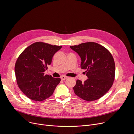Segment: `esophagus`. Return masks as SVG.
I'll return each mask as SVG.
<instances>
[{
    "mask_svg": "<svg viewBox=\"0 0 134 134\" xmlns=\"http://www.w3.org/2000/svg\"><path fill=\"white\" fill-rule=\"evenodd\" d=\"M67 78H68V77H67V76H62V77H61V79H62V80H66Z\"/></svg>",
    "mask_w": 134,
    "mask_h": 134,
    "instance_id": "esophagus-1",
    "label": "esophagus"
}]
</instances>
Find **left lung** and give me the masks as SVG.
Returning <instances> with one entry per match:
<instances>
[{
	"instance_id": "8db88e82",
	"label": "left lung",
	"mask_w": 134,
	"mask_h": 134,
	"mask_svg": "<svg viewBox=\"0 0 134 134\" xmlns=\"http://www.w3.org/2000/svg\"><path fill=\"white\" fill-rule=\"evenodd\" d=\"M80 56L81 67L88 79L77 80L73 87L80 98L93 101L102 97L112 87L115 77V63L110 52L103 46L89 42L70 46Z\"/></svg>"
}]
</instances>
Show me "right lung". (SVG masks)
<instances>
[{"instance_id": "obj_1", "label": "right lung", "mask_w": 134, "mask_h": 134, "mask_svg": "<svg viewBox=\"0 0 134 134\" xmlns=\"http://www.w3.org/2000/svg\"><path fill=\"white\" fill-rule=\"evenodd\" d=\"M62 46L35 42L19 55L15 65L18 87L30 99L42 101L53 94L61 79L53 78L44 71L50 65L54 53Z\"/></svg>"}]
</instances>
